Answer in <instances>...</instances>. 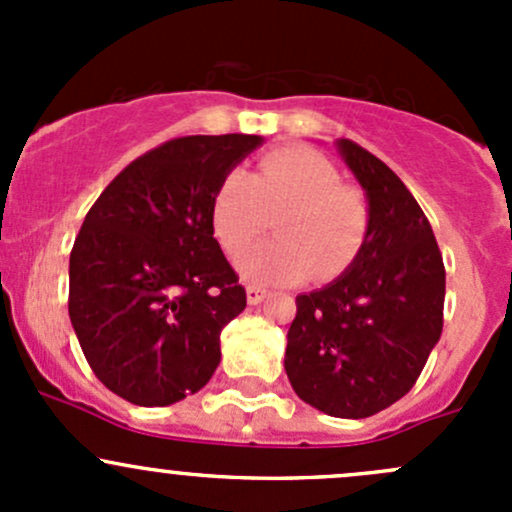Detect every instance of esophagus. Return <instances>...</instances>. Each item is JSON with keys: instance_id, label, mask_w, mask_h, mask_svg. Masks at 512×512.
Wrapping results in <instances>:
<instances>
[{"instance_id": "34e87169", "label": "esophagus", "mask_w": 512, "mask_h": 512, "mask_svg": "<svg viewBox=\"0 0 512 512\" xmlns=\"http://www.w3.org/2000/svg\"><path fill=\"white\" fill-rule=\"evenodd\" d=\"M265 297H267V289H262L257 285L247 287V302H250V304H260Z\"/></svg>"}]
</instances>
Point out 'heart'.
Masks as SVG:
<instances>
[{
	"label": "heart",
	"instance_id": "obj_1",
	"mask_svg": "<svg viewBox=\"0 0 512 512\" xmlns=\"http://www.w3.org/2000/svg\"><path fill=\"white\" fill-rule=\"evenodd\" d=\"M277 219L280 240L252 247L237 260L260 285H289L307 275L327 280L352 262L366 232V200L342 185L339 170L309 148H282L257 173L235 168L213 195V227L230 255L245 250Z\"/></svg>",
	"mask_w": 512,
	"mask_h": 512
}]
</instances>
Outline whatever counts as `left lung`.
<instances>
[{"label":"left lung","instance_id":"8db88e82","mask_svg":"<svg viewBox=\"0 0 512 512\" xmlns=\"http://www.w3.org/2000/svg\"><path fill=\"white\" fill-rule=\"evenodd\" d=\"M366 195V232L352 265L329 285L297 294L285 371L304 404L366 418L406 396L441 339L446 270L431 225L399 175L339 138Z\"/></svg>","mask_w":512,"mask_h":512}]
</instances>
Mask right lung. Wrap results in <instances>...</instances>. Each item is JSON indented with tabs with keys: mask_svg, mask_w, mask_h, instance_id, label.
<instances>
[{
	"mask_svg": "<svg viewBox=\"0 0 512 512\" xmlns=\"http://www.w3.org/2000/svg\"><path fill=\"white\" fill-rule=\"evenodd\" d=\"M262 136H188L133 160L98 195L69 260V317L106 389L170 406L220 364L247 297L213 227L220 180Z\"/></svg>",
	"mask_w": 512,
	"mask_h": 512,
	"instance_id": "add662e5",
	"label": "right lung"
}]
</instances>
